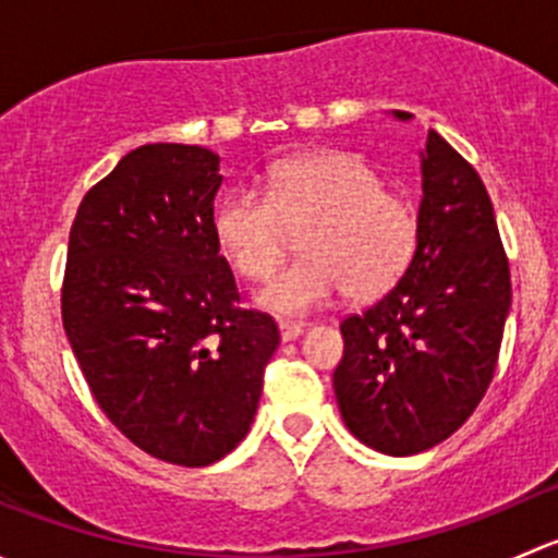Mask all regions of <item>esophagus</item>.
<instances>
[{"label":"esophagus","mask_w":558,"mask_h":558,"mask_svg":"<svg viewBox=\"0 0 558 558\" xmlns=\"http://www.w3.org/2000/svg\"><path fill=\"white\" fill-rule=\"evenodd\" d=\"M278 329H280V340L289 342V340H296V337L305 331V324H296V320H280Z\"/></svg>","instance_id":"34e87169"}]
</instances>
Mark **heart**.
<instances>
[{"label": "heart", "mask_w": 558, "mask_h": 558, "mask_svg": "<svg viewBox=\"0 0 558 558\" xmlns=\"http://www.w3.org/2000/svg\"><path fill=\"white\" fill-rule=\"evenodd\" d=\"M300 238L296 262L258 289L256 305L275 315H305L340 294L375 300L391 291L418 251V218L386 191L373 165L345 150H315L269 167L264 194L234 185L213 210L221 256L247 280L264 278Z\"/></svg>", "instance_id": "1"}]
</instances>
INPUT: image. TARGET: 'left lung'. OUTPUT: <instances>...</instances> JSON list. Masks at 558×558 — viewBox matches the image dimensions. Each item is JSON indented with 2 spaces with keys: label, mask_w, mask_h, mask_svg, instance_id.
I'll use <instances>...</instances> for the list:
<instances>
[{
  "label": "left lung",
  "mask_w": 558,
  "mask_h": 558,
  "mask_svg": "<svg viewBox=\"0 0 558 558\" xmlns=\"http://www.w3.org/2000/svg\"><path fill=\"white\" fill-rule=\"evenodd\" d=\"M421 178L413 264L384 300L342 320L335 369L345 426L388 456L426 451L470 418L510 313L508 256L481 174L429 129Z\"/></svg>",
  "instance_id": "8db88e82"
}]
</instances>
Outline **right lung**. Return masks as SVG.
I'll return each instance as SVG.
<instances>
[{
  "instance_id": "1",
  "label": "right lung",
  "mask_w": 558,
  "mask_h": 558,
  "mask_svg": "<svg viewBox=\"0 0 558 558\" xmlns=\"http://www.w3.org/2000/svg\"><path fill=\"white\" fill-rule=\"evenodd\" d=\"M218 154L154 143L123 156L77 207L61 318L107 418L145 453L207 466L253 424L280 342L213 238Z\"/></svg>"
}]
</instances>
